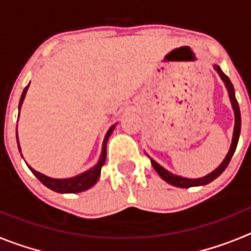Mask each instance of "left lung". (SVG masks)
I'll list each match as a JSON object with an SVG mask.
<instances>
[{
  "mask_svg": "<svg viewBox=\"0 0 251 251\" xmlns=\"http://www.w3.org/2000/svg\"><path fill=\"white\" fill-rule=\"evenodd\" d=\"M214 69L217 72V74L220 75L221 80L225 83L226 89L229 92V98L230 101H231L232 109H234V114H235V126H234V134H232V141H231V146H230V150L226 154L225 159L221 162V165L216 168L215 171H212L211 174L206 175V176L201 177V178H186V177H181V176H176V175L171 174L168 172L166 168H163L162 166H159L156 161H153L151 158V163H152L153 168L156 170L157 174L161 176L162 179H165L166 182H168L170 185L176 186V187H182V188H188V187H194V186H203L210 183L211 181H214L215 178L220 176L223 174L225 168L227 167V165L231 161V157L234 156V152L236 150V146H238L239 142V136H240V128H241V117H240V108H239V104L236 98H235V90L234 86H232L231 81L225 74L223 73V70L220 69V66L214 65Z\"/></svg>",
  "mask_w": 251,
  "mask_h": 251,
  "instance_id": "obj_1",
  "label": "left lung"
}]
</instances>
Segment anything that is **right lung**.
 Returning a JSON list of instances; mask_svg holds the SVG:
<instances>
[{
    "mask_svg": "<svg viewBox=\"0 0 251 251\" xmlns=\"http://www.w3.org/2000/svg\"><path fill=\"white\" fill-rule=\"evenodd\" d=\"M28 86H30V84H28L25 89H24V92H22L21 98H20L19 110L21 109V105L22 103H24V99H25V95L26 93H27ZM114 127L115 124L108 129L105 137H104L103 146H101V154L98 163H97L94 167L90 168V170L83 172V174L77 175V176L75 177H70V178H51V177H48L45 176V175L40 174V172H37V171H35L34 168H31L30 166L27 165L28 168H30L31 172L39 178L40 182L43 183V185H45L46 187L50 188V190H52V191L60 192V194H76V192L85 191L88 188L93 187V186L97 183V181H98L99 176H100V170L101 167H103L104 162H105L106 158V142H108L110 134H112V132L114 130ZM17 146H19V151L21 152V147H20L19 143V137H17Z\"/></svg>",
    "mask_w": 251,
    "mask_h": 251,
    "instance_id": "obj_1",
    "label": "right lung"
}]
</instances>
